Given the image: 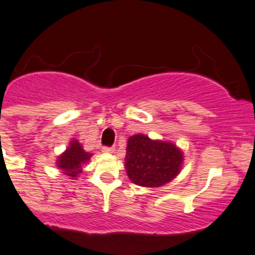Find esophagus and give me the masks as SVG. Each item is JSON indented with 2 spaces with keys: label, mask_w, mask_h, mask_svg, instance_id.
Wrapping results in <instances>:
<instances>
[{
  "label": "esophagus",
  "mask_w": 255,
  "mask_h": 255,
  "mask_svg": "<svg viewBox=\"0 0 255 255\" xmlns=\"http://www.w3.org/2000/svg\"><path fill=\"white\" fill-rule=\"evenodd\" d=\"M102 151L106 152V153H112V152L114 151V148H113V147H107V146H104L103 148H102Z\"/></svg>",
  "instance_id": "obj_1"
}]
</instances>
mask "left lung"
Masks as SVG:
<instances>
[{
	"label": "left lung",
	"instance_id": "1",
	"mask_svg": "<svg viewBox=\"0 0 255 255\" xmlns=\"http://www.w3.org/2000/svg\"><path fill=\"white\" fill-rule=\"evenodd\" d=\"M126 171L133 184L143 187H160L180 173L184 153L172 142L151 139L144 134L128 138Z\"/></svg>",
	"mask_w": 255,
	"mask_h": 255
}]
</instances>
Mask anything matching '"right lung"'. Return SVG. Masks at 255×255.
<instances>
[{
  "label": "right lung",
  "instance_id": "1",
  "mask_svg": "<svg viewBox=\"0 0 255 255\" xmlns=\"http://www.w3.org/2000/svg\"><path fill=\"white\" fill-rule=\"evenodd\" d=\"M90 157L92 153L85 152L82 144L77 139H73L69 143L66 151L58 157L56 165L63 171V173L74 180V177H78L82 173L83 165L90 160Z\"/></svg>",
  "mask_w": 255,
  "mask_h": 255
}]
</instances>
